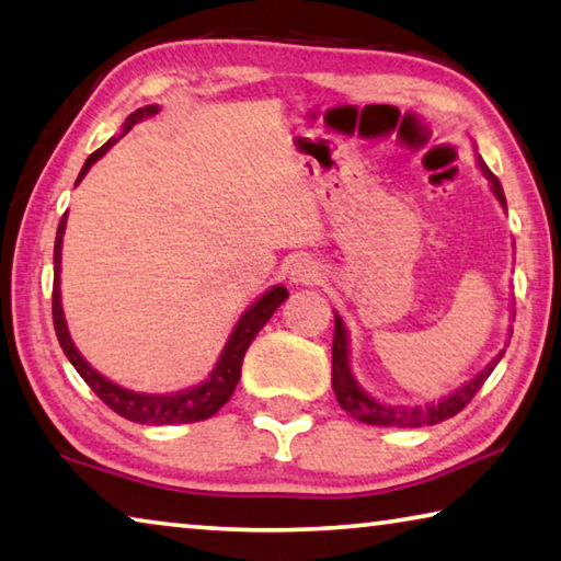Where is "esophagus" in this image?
Instances as JSON below:
<instances>
[{"label":"esophagus","instance_id":"34e87169","mask_svg":"<svg viewBox=\"0 0 561 561\" xmlns=\"http://www.w3.org/2000/svg\"><path fill=\"white\" fill-rule=\"evenodd\" d=\"M288 275H290L293 283H300V286H313V283L323 278V268H320V265L313 259L302 255V259L293 261Z\"/></svg>","mask_w":561,"mask_h":561}]
</instances>
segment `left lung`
Returning a JSON list of instances; mask_svg holds the SVG:
<instances>
[{"instance_id": "8db88e82", "label": "left lung", "mask_w": 561, "mask_h": 561, "mask_svg": "<svg viewBox=\"0 0 561 561\" xmlns=\"http://www.w3.org/2000/svg\"><path fill=\"white\" fill-rule=\"evenodd\" d=\"M477 163L484 173V179L492 181V191L494 196L500 198V204L507 208V201H504V191L500 179L488 169V163L482 161V156H477ZM504 351L494 357V360L484 367L480 375L462 385L460 390H455L449 398L439 400L437 405H425V408H388L380 405L378 400H373L370 394L363 392L357 388V382L351 373V360H347V333L341 316L335 313V333H333V390L335 398L341 402V408L345 412H351L355 420L365 422V425H380V427H422V425H437V422L455 417L457 412L467 408L480 388L484 385V380L490 378L494 367L502 360Z\"/></svg>"}]
</instances>
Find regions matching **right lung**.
<instances>
[{
	"label": "right lung",
	"instance_id": "add662e5",
	"mask_svg": "<svg viewBox=\"0 0 561 561\" xmlns=\"http://www.w3.org/2000/svg\"><path fill=\"white\" fill-rule=\"evenodd\" d=\"M156 112H159V106L136 108V112L126 118L124 134L134 124H139L141 118L153 116ZM112 144H114V139L106 141L101 149H96L89 156L84 169H81V173H79L77 183L84 179V173L94 167L96 159H101V156L112 149ZM64 228H67V214H64L59 220L57 241H54V290H51L54 330H57V337H59L64 355L69 357L73 367H77V373L84 378L89 388L94 390L101 398V402H104L106 408H112L116 415H122L131 422H139V425H181V422L186 425V422H198V420H208L210 415H216V412L224 408L228 398L233 394L238 380H241V365H243L248 345L253 343V337L259 335V330L268 323L271 316L278 310L280 302L288 298V290L283 286H275L245 310L241 320H238V325L233 328L231 337H228L226 351L218 357L210 378L206 382H201L198 388L183 390L176 394L134 392V390L118 388V385H114L112 380H106L104 375H99L94 367H91L84 357L79 355V351L71 343L67 320H64V313H61V293H59V263H61Z\"/></svg>",
	"mask_w": 561,
	"mask_h": 561
}]
</instances>
